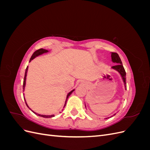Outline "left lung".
<instances>
[{"label":"left lung","mask_w":150,"mask_h":150,"mask_svg":"<svg viewBox=\"0 0 150 150\" xmlns=\"http://www.w3.org/2000/svg\"><path fill=\"white\" fill-rule=\"evenodd\" d=\"M111 61L112 62L116 63L117 64L116 66H112L111 68L112 69H114L116 71H117L120 73V74L121 75V77L122 78V81H123L124 83V85H125V88H126V72L125 70L124 69V67L122 66V62L121 59L119 56L118 54L116 52H111ZM86 106V105H85ZM115 115H113V116H115ZM113 116H111V117ZM110 117H106L105 119H108V118H110Z\"/></svg>","instance_id":"8db88e82"}]
</instances>
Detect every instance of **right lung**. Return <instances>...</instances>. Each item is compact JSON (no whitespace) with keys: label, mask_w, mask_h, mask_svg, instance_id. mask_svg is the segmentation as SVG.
<instances>
[{"label":"right lung","mask_w":150,"mask_h":150,"mask_svg":"<svg viewBox=\"0 0 150 150\" xmlns=\"http://www.w3.org/2000/svg\"><path fill=\"white\" fill-rule=\"evenodd\" d=\"M49 52L48 50H47V49H42H42H40L37 50V51H35V52H34V54H33V56H31V57H30V61H29V62H30L32 60L34 59L35 57L39 56H40V55H42V54H43L44 53H47V52ZM28 66L27 67L26 69H25V76H24V83H23V89H24H24H25V83H26V77H27V73H28ZM74 90H75V89L72 90L71 91H70L69 93L67 94V97H66V101H65V104H64V108L66 106V102H67V100L68 98H69V96L70 95L72 94V93L74 91ZM24 100H25V104H26L27 106H28V107L30 109V110L34 113V114L37 115H38V116H41V117H45V118H49V117H54V115H43L38 114V113H36L35 112H34V111L32 110L29 107V106L28 105V104H27V103H26V101H25V99L24 96Z\"/></svg>","instance_id":"right-lung-1"}]
</instances>
